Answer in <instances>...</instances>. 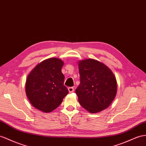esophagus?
I'll list each match as a JSON object with an SVG mask.
<instances>
[{
  "label": "esophagus",
  "mask_w": 146,
  "mask_h": 146,
  "mask_svg": "<svg viewBox=\"0 0 146 146\" xmlns=\"http://www.w3.org/2000/svg\"><path fill=\"white\" fill-rule=\"evenodd\" d=\"M68 89L69 92H73L74 91V88L73 87H69Z\"/></svg>",
  "instance_id": "obj_1"
}]
</instances>
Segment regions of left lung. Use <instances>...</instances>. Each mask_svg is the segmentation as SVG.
Here are the masks:
<instances>
[{"label":"left lung","instance_id":"1","mask_svg":"<svg viewBox=\"0 0 146 146\" xmlns=\"http://www.w3.org/2000/svg\"><path fill=\"white\" fill-rule=\"evenodd\" d=\"M80 84L75 92L78 101L90 113H97L110 106L117 91L116 78L110 69L96 60L79 62Z\"/></svg>","mask_w":146,"mask_h":146}]
</instances>
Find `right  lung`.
I'll return each mask as SVG.
<instances>
[{
	"mask_svg": "<svg viewBox=\"0 0 146 146\" xmlns=\"http://www.w3.org/2000/svg\"><path fill=\"white\" fill-rule=\"evenodd\" d=\"M63 62L51 58L37 65L28 74L26 94L36 109L48 113L57 108L68 94L62 73Z\"/></svg>",
	"mask_w": 146,
	"mask_h": 146,
	"instance_id": "1",
	"label": "right lung"
}]
</instances>
